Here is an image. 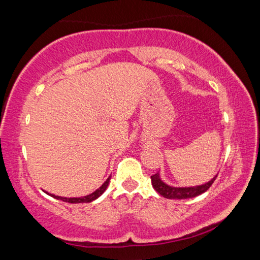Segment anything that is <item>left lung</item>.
<instances>
[{
  "label": "left lung",
  "instance_id": "left-lung-1",
  "mask_svg": "<svg viewBox=\"0 0 260 260\" xmlns=\"http://www.w3.org/2000/svg\"><path fill=\"white\" fill-rule=\"evenodd\" d=\"M218 175V174H217ZM217 175L213 179H211L209 182L201 184V186H193V187H172L166 184L160 179L159 173H156L151 175V183L155 190L161 195L162 197L169 200H186V199H192L201 195V193L205 192L211 187V184L217 178Z\"/></svg>",
  "mask_w": 260,
  "mask_h": 260
}]
</instances>
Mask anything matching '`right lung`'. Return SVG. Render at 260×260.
Segmentation results:
<instances>
[{
    "label": "right lung",
    "mask_w": 260,
    "mask_h": 260,
    "mask_svg": "<svg viewBox=\"0 0 260 260\" xmlns=\"http://www.w3.org/2000/svg\"><path fill=\"white\" fill-rule=\"evenodd\" d=\"M110 179H111V177H109L107 179V181H105L99 189H96L94 192H91V193H89V195L83 196V197H70V199H68V197H61V196L52 195V193H49V192H47V191H46V193H48V195H50L51 197H54V199H56V200H59V201H63V202H68V203H74V204H76V203H89V202H93L96 199H99V197L105 191V189H107L108 186H109Z\"/></svg>",
    "instance_id": "obj_1"
}]
</instances>
